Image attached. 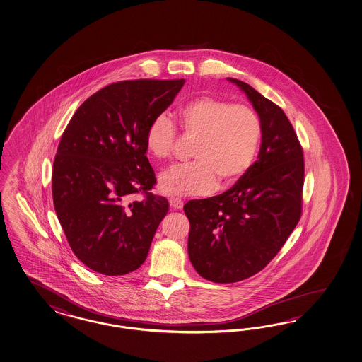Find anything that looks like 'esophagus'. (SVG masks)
I'll return each instance as SVG.
<instances>
[{
  "instance_id": "34e87169",
  "label": "esophagus",
  "mask_w": 362,
  "mask_h": 362,
  "mask_svg": "<svg viewBox=\"0 0 362 362\" xmlns=\"http://www.w3.org/2000/svg\"><path fill=\"white\" fill-rule=\"evenodd\" d=\"M170 205H171V208H174V209H182L183 208V200H180V199H170Z\"/></svg>"
}]
</instances>
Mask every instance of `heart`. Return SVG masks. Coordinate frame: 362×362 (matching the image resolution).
<instances>
[{"label": "heart", "mask_w": 362, "mask_h": 362, "mask_svg": "<svg viewBox=\"0 0 362 362\" xmlns=\"http://www.w3.org/2000/svg\"><path fill=\"white\" fill-rule=\"evenodd\" d=\"M177 124L185 136L194 137V159L163 171L159 191L168 196L209 194L237 182L251 168L262 140V123L255 111L231 105L221 98H194L177 110ZM177 140V129L168 116H156L145 132V146L151 157L166 159Z\"/></svg>", "instance_id": "obj_1"}]
</instances>
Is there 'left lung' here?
I'll use <instances>...</instances> for the list:
<instances>
[{
	"label": "left lung",
	"mask_w": 362,
	"mask_h": 362,
	"mask_svg": "<svg viewBox=\"0 0 362 362\" xmlns=\"http://www.w3.org/2000/svg\"><path fill=\"white\" fill-rule=\"evenodd\" d=\"M237 85L262 123L257 160L226 192L185 204L188 256L209 281L237 282L262 271L281 250L302 211L303 151L280 107L243 81Z\"/></svg>",
	"instance_id": "left-lung-1"
}]
</instances>
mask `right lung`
<instances>
[{
	"label": "right lung",
	"instance_id": "obj_1",
	"mask_svg": "<svg viewBox=\"0 0 362 362\" xmlns=\"http://www.w3.org/2000/svg\"><path fill=\"white\" fill-rule=\"evenodd\" d=\"M185 80L122 81L100 88L62 133L52 171L54 211L74 255L98 274L122 276L145 262L168 202L156 185L145 132ZM147 197L131 204L133 193Z\"/></svg>",
	"mask_w": 362,
	"mask_h": 362
}]
</instances>
